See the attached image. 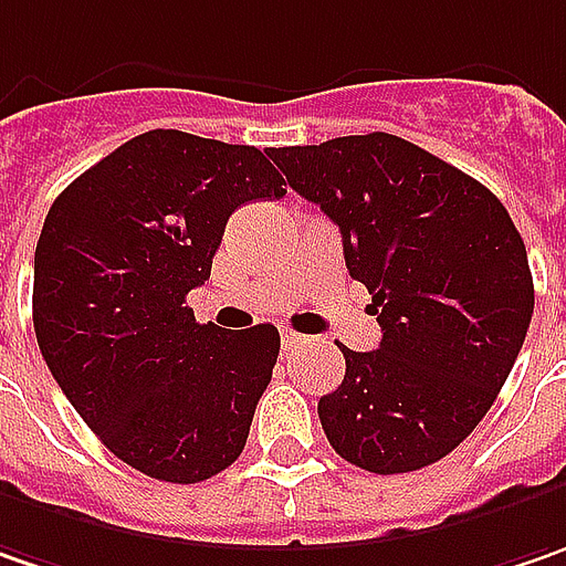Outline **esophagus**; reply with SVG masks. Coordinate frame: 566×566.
Instances as JSON below:
<instances>
[{"instance_id":"obj_1","label":"esophagus","mask_w":566,"mask_h":566,"mask_svg":"<svg viewBox=\"0 0 566 566\" xmlns=\"http://www.w3.org/2000/svg\"><path fill=\"white\" fill-rule=\"evenodd\" d=\"M304 342V335H297V332L291 329H282V352L287 355V352H294L297 345Z\"/></svg>"}]
</instances>
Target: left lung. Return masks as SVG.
Listing matches in <instances>:
<instances>
[{
	"instance_id": "8db88e82",
	"label": "left lung",
	"mask_w": 566,
	"mask_h": 566,
	"mask_svg": "<svg viewBox=\"0 0 566 566\" xmlns=\"http://www.w3.org/2000/svg\"><path fill=\"white\" fill-rule=\"evenodd\" d=\"M269 158L338 224L382 329L377 352L338 345L345 380L319 399L332 450L377 475L453 453L494 406L535 307L526 243L501 199L389 133Z\"/></svg>"
}]
</instances>
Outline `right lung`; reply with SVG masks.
Wrapping results in <instances>:
<instances>
[{
  "instance_id": "right-lung-1",
  "label": "right lung",
  "mask_w": 566,
  "mask_h": 566,
  "mask_svg": "<svg viewBox=\"0 0 566 566\" xmlns=\"http://www.w3.org/2000/svg\"><path fill=\"white\" fill-rule=\"evenodd\" d=\"M282 186L253 145L151 129L46 211L34 253L40 355L97 440L148 479L196 484L247 447L279 329L202 326L186 294L211 275L231 211L282 199Z\"/></svg>"
}]
</instances>
